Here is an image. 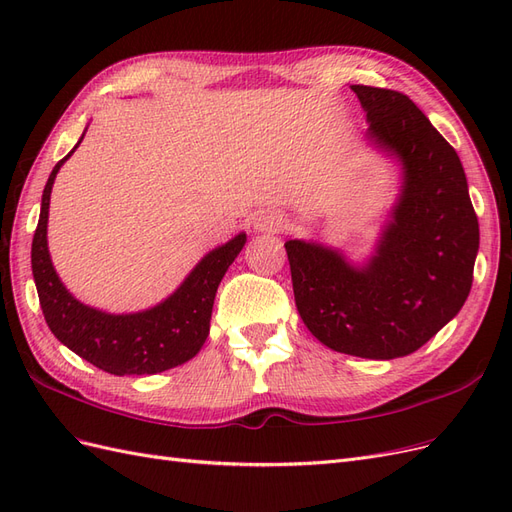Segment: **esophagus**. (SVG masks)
Masks as SVG:
<instances>
[{"instance_id":"34e87169","label":"esophagus","mask_w":512,"mask_h":512,"mask_svg":"<svg viewBox=\"0 0 512 512\" xmlns=\"http://www.w3.org/2000/svg\"><path fill=\"white\" fill-rule=\"evenodd\" d=\"M252 226L256 232H280L286 226V218L275 209H262L254 215Z\"/></svg>"}]
</instances>
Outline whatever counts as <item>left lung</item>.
Instances as JSON below:
<instances>
[{
    "mask_svg": "<svg viewBox=\"0 0 512 512\" xmlns=\"http://www.w3.org/2000/svg\"><path fill=\"white\" fill-rule=\"evenodd\" d=\"M367 141L401 166V188L363 262L318 241L284 243L299 316L318 342L389 361L427 344L466 303L478 220L457 151L408 96L350 85Z\"/></svg>",
    "mask_w": 512,
    "mask_h": 512,
    "instance_id": "1",
    "label": "left lung"
}]
</instances>
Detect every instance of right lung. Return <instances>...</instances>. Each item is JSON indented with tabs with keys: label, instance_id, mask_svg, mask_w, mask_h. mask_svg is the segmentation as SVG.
Returning a JSON list of instances; mask_svg holds the SVG:
<instances>
[{
	"label": "right lung",
	"instance_id": "1",
	"mask_svg": "<svg viewBox=\"0 0 512 512\" xmlns=\"http://www.w3.org/2000/svg\"><path fill=\"white\" fill-rule=\"evenodd\" d=\"M83 136L68 156L55 164L42 192L40 220L32 243V271L42 314L61 344L98 369L115 376L160 374L190 361L203 348L211 327L215 292L247 237L239 232L205 254L170 297L143 312L108 314L81 303L53 267L46 226L55 177L81 145Z\"/></svg>",
	"mask_w": 512,
	"mask_h": 512
}]
</instances>
